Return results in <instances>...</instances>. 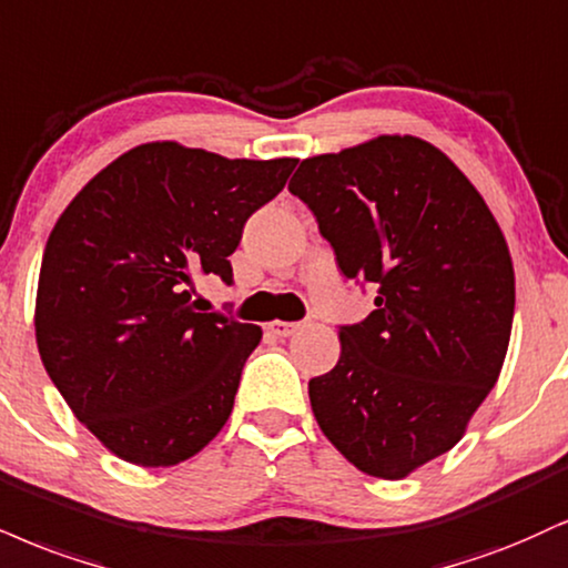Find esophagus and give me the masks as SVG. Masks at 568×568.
Listing matches in <instances>:
<instances>
[{
  "label": "esophagus",
  "mask_w": 568,
  "mask_h": 568,
  "mask_svg": "<svg viewBox=\"0 0 568 568\" xmlns=\"http://www.w3.org/2000/svg\"><path fill=\"white\" fill-rule=\"evenodd\" d=\"M266 331H270L272 336H277V338H288L298 331V323H283V320H275V323L266 325Z\"/></svg>",
  "instance_id": "obj_1"
}]
</instances>
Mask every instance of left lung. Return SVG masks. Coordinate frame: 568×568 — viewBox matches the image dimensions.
Returning <instances> with one entry per match:
<instances>
[{
  "mask_svg": "<svg viewBox=\"0 0 568 568\" xmlns=\"http://www.w3.org/2000/svg\"><path fill=\"white\" fill-rule=\"evenodd\" d=\"M344 277L375 310L341 325V357L310 381L312 413L346 460L405 479L453 449L508 352L516 277L500 224L439 148L381 134L302 161L288 184Z\"/></svg>",
  "mask_w": 568,
  "mask_h": 568,
  "instance_id": "1",
  "label": "left lung"
}]
</instances>
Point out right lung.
I'll use <instances>...</instances> for the list:
<instances>
[{
	"label": "right lung",
	"instance_id": "right-lung-1",
	"mask_svg": "<svg viewBox=\"0 0 568 568\" xmlns=\"http://www.w3.org/2000/svg\"><path fill=\"white\" fill-rule=\"evenodd\" d=\"M296 163L148 142L60 214L39 272L37 346L73 415L121 460L176 466L227 423L262 327L201 312L193 285L232 283L243 224Z\"/></svg>",
	"mask_w": 568,
	"mask_h": 568
}]
</instances>
